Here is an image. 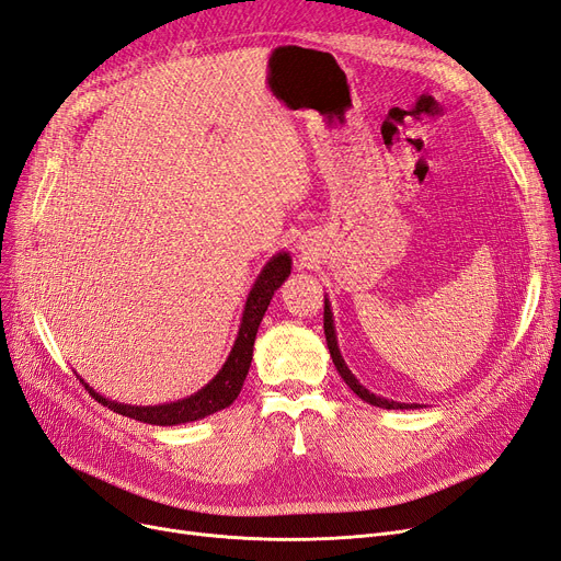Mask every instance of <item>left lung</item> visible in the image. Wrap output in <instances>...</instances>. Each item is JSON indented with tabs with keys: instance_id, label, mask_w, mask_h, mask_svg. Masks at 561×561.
Returning a JSON list of instances; mask_svg holds the SVG:
<instances>
[{
	"instance_id": "left-lung-1",
	"label": "left lung",
	"mask_w": 561,
	"mask_h": 561,
	"mask_svg": "<svg viewBox=\"0 0 561 561\" xmlns=\"http://www.w3.org/2000/svg\"><path fill=\"white\" fill-rule=\"evenodd\" d=\"M323 330H325V342H328V348H330V358H333L340 377L346 381V386L356 392V396L360 400H365L367 404L371 407H381V409H416L421 404H404V402H392V400H386L381 396H375V392H369L354 375H351V369L346 367L342 354H340V346H337V335H335V323H333V309H330V302L325 298V307H323Z\"/></svg>"
}]
</instances>
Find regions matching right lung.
<instances>
[{"label":"right lung","mask_w":561,"mask_h":561,"mask_svg":"<svg viewBox=\"0 0 561 561\" xmlns=\"http://www.w3.org/2000/svg\"><path fill=\"white\" fill-rule=\"evenodd\" d=\"M288 275H291V256H288L286 252L275 254L265 263V267L261 270V275L256 277V282L252 286V291H249V296H247L240 330H238V337H236L231 354H228L226 363L217 371V377L207 386H203L198 392H194V396L171 402V404L131 407V404L106 400L103 396H99L94 388H90L85 381L80 379L82 386H85L90 390V396L96 402H101L103 407H108L111 411L122 413V416H127V419L150 423V425L192 423V421L210 416V413H215V411L231 407L233 400L240 396L249 365H252L254 340H256L265 309Z\"/></svg>","instance_id":"obj_1"}]
</instances>
